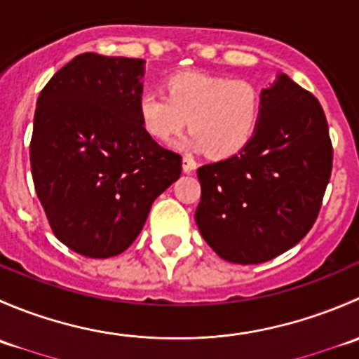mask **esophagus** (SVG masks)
<instances>
[{"instance_id": "esophagus-1", "label": "esophagus", "mask_w": 359, "mask_h": 359, "mask_svg": "<svg viewBox=\"0 0 359 359\" xmlns=\"http://www.w3.org/2000/svg\"><path fill=\"white\" fill-rule=\"evenodd\" d=\"M196 161H194L193 158L191 156H184L182 158V170H184V173H191V172H194V170H196Z\"/></svg>"}]
</instances>
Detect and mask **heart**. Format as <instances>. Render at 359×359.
I'll return each instance as SVG.
<instances>
[{"label":"heart","mask_w":359,"mask_h":359,"mask_svg":"<svg viewBox=\"0 0 359 359\" xmlns=\"http://www.w3.org/2000/svg\"><path fill=\"white\" fill-rule=\"evenodd\" d=\"M165 93H140L137 114L144 132L166 144L179 135L189 119L186 147L226 159L250 146L262 118V95L253 83L203 71L168 76Z\"/></svg>","instance_id":"heart-1"}]
</instances>
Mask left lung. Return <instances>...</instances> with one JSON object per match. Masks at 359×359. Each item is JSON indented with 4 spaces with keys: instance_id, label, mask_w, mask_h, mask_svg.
I'll use <instances>...</instances> for the list:
<instances>
[{
    "instance_id": "8db88e82",
    "label": "left lung",
    "mask_w": 359,
    "mask_h": 359,
    "mask_svg": "<svg viewBox=\"0 0 359 359\" xmlns=\"http://www.w3.org/2000/svg\"><path fill=\"white\" fill-rule=\"evenodd\" d=\"M262 118L240 154L198 168L194 219L224 260L260 264L313 227L332 173V142L316 97L280 72L260 92Z\"/></svg>"
}]
</instances>
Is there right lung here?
<instances>
[{
    "label": "right lung",
    "mask_w": 359,
    "mask_h": 359,
    "mask_svg": "<svg viewBox=\"0 0 359 359\" xmlns=\"http://www.w3.org/2000/svg\"><path fill=\"white\" fill-rule=\"evenodd\" d=\"M144 60L81 53L36 102L31 170L53 234L90 259L125 252L151 205L180 177L182 158L139 121Z\"/></svg>",
    "instance_id": "1"
}]
</instances>
